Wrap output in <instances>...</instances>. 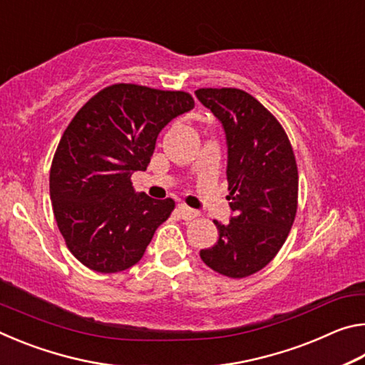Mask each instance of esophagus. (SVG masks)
I'll use <instances>...</instances> for the list:
<instances>
[{"instance_id":"obj_1","label":"esophagus","mask_w":365,"mask_h":365,"mask_svg":"<svg viewBox=\"0 0 365 365\" xmlns=\"http://www.w3.org/2000/svg\"><path fill=\"white\" fill-rule=\"evenodd\" d=\"M177 211H178V214H180V217L183 220H193V219L197 217V215H200V212L195 211V209L188 207L187 205H178Z\"/></svg>"}]
</instances>
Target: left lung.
<instances>
[{
    "instance_id": "left-lung-1",
    "label": "left lung",
    "mask_w": 365,
    "mask_h": 365,
    "mask_svg": "<svg viewBox=\"0 0 365 365\" xmlns=\"http://www.w3.org/2000/svg\"><path fill=\"white\" fill-rule=\"evenodd\" d=\"M222 122L228 146L227 182L235 217L214 220L219 240L201 250L207 267L230 279L264 269L285 243L298 209V165L287 132L255 96L238 88H200Z\"/></svg>"
}]
</instances>
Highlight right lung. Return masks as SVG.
<instances>
[{"mask_svg": "<svg viewBox=\"0 0 365 365\" xmlns=\"http://www.w3.org/2000/svg\"><path fill=\"white\" fill-rule=\"evenodd\" d=\"M193 108L187 91L115 83L73 115L54 153L49 196L67 248L88 269L132 267L169 219L175 201L137 195L132 174L146 170L159 132Z\"/></svg>", "mask_w": 365, "mask_h": 365, "instance_id": "right-lung-1", "label": "right lung"}]
</instances>
